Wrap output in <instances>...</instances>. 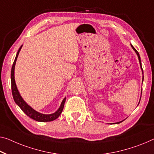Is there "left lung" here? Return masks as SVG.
I'll return each instance as SVG.
<instances>
[{
  "label": "left lung",
  "mask_w": 154,
  "mask_h": 154,
  "mask_svg": "<svg viewBox=\"0 0 154 154\" xmlns=\"http://www.w3.org/2000/svg\"><path fill=\"white\" fill-rule=\"evenodd\" d=\"M131 47H132V49H134V50L135 51V52L136 53V54H137V56H138V60H139V63H140V68H141V69H142V71H143V68H142V65H141V60H140V55H139V54H138V51H137V50L136 49L134 48V47L131 45ZM143 79H144V76H143ZM140 98H141V96H140ZM139 103H140V101H139ZM122 121H123V120H122ZM122 121H120V122H116V124H118V123H120V122H121Z\"/></svg>",
  "instance_id": "8db88e82"
}]
</instances>
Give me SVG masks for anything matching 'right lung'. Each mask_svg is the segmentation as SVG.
<instances>
[{
	"label": "right lung",
	"instance_id": "right-lung-1",
	"mask_svg": "<svg viewBox=\"0 0 154 154\" xmlns=\"http://www.w3.org/2000/svg\"><path fill=\"white\" fill-rule=\"evenodd\" d=\"M23 45H21L20 47L18 49L17 54H16L15 60H14V62L13 63L12 67H11V91H12V95L14 100L15 101V103L17 104V105L19 107L23 112H24L26 115L28 116L29 118H32L36 121L38 122H50L52 121V120H56V118H58L59 116L60 115V113H62L63 108H64V105H65V102L66 100V98H65L63 100L62 103H61V105L60 107L58 108V109L56 111V112L53 113H51V114H43V113H39L36 112V110H34L32 107H31L30 106L28 105V104L26 103V102L23 100L22 96H20V94L18 91L17 87H16V82H15V79H14V69H15V65H16V60H17V58L18 56V54L20 51L21 48H22Z\"/></svg>",
	"mask_w": 154,
	"mask_h": 154
}]
</instances>
